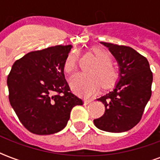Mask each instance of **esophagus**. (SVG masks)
Here are the masks:
<instances>
[{
  "label": "esophagus",
  "instance_id": "esophagus-1",
  "mask_svg": "<svg viewBox=\"0 0 160 160\" xmlns=\"http://www.w3.org/2000/svg\"><path fill=\"white\" fill-rule=\"evenodd\" d=\"M91 102H92V100H84V104H85V105H89V104H90Z\"/></svg>",
  "mask_w": 160,
  "mask_h": 160
}]
</instances>
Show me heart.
Segmentation results:
<instances>
[{"mask_svg": "<svg viewBox=\"0 0 160 160\" xmlns=\"http://www.w3.org/2000/svg\"><path fill=\"white\" fill-rule=\"evenodd\" d=\"M93 52L97 59L90 69V74H78L70 80V86L78 95L90 98L96 94L101 86L111 87L118 80V71L112 65L110 54L100 47H95ZM79 62V54L72 51L67 55L64 62V70L67 74L76 71Z\"/></svg>", "mask_w": 160, "mask_h": 160, "instance_id": "b5f03b06", "label": "heart"}]
</instances>
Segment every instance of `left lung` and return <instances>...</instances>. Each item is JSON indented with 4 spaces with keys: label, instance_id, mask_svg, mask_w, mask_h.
Returning <instances> with one entry per match:
<instances>
[{
    "label": "left lung",
    "instance_id": "8db88e82",
    "mask_svg": "<svg viewBox=\"0 0 160 160\" xmlns=\"http://www.w3.org/2000/svg\"><path fill=\"white\" fill-rule=\"evenodd\" d=\"M119 66V79L112 91L97 99L105 105V114L94 119L98 129L111 133L128 131L142 118L151 97L153 73L146 58L129 46L101 42Z\"/></svg>",
    "mask_w": 160,
    "mask_h": 160
}]
</instances>
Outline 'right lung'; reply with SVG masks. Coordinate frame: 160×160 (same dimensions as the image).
<instances>
[{"label": "right lung", "instance_id": "add662e5", "mask_svg": "<svg viewBox=\"0 0 160 160\" xmlns=\"http://www.w3.org/2000/svg\"><path fill=\"white\" fill-rule=\"evenodd\" d=\"M72 46L29 52L14 63L7 77L9 100L26 129L51 134L66 126L70 112L83 100L71 92L64 62Z\"/></svg>", "mask_w": 160, "mask_h": 160}]
</instances>
